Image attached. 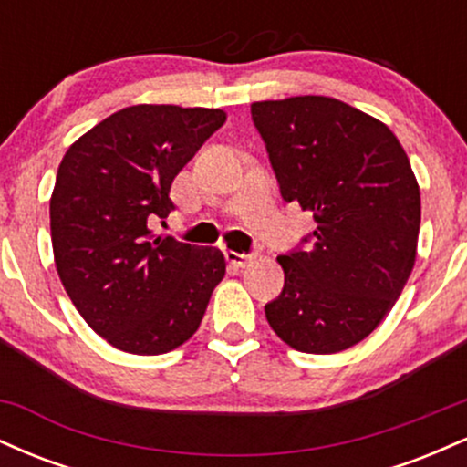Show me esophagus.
<instances>
[{
	"label": "esophagus",
	"mask_w": 467,
	"mask_h": 467,
	"mask_svg": "<svg viewBox=\"0 0 467 467\" xmlns=\"http://www.w3.org/2000/svg\"><path fill=\"white\" fill-rule=\"evenodd\" d=\"M226 259H228V264H233L234 267H248L252 261H254V254H239V252L228 250Z\"/></svg>",
	"instance_id": "1"
}]
</instances>
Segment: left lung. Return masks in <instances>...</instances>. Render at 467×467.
<instances>
[{
  "label": "left lung",
  "mask_w": 467,
  "mask_h": 467,
  "mask_svg": "<svg viewBox=\"0 0 467 467\" xmlns=\"http://www.w3.org/2000/svg\"><path fill=\"white\" fill-rule=\"evenodd\" d=\"M252 120L283 200L316 222L307 250L276 259L285 285L267 323L296 351L349 349L387 318L415 265L421 200L409 155L382 120L329 96L259 100Z\"/></svg>",
  "instance_id": "obj_1"
}]
</instances>
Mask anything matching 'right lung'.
Instances as JSON below:
<instances>
[{"mask_svg":"<svg viewBox=\"0 0 467 467\" xmlns=\"http://www.w3.org/2000/svg\"><path fill=\"white\" fill-rule=\"evenodd\" d=\"M223 122L226 111L206 107H125L83 133L58 164L50 197L58 278L85 323L116 349H178L226 275L219 248L149 228L173 211L175 175Z\"/></svg>","mask_w":467,"mask_h":467,"instance_id":"1","label":"right lung"}]
</instances>
